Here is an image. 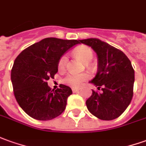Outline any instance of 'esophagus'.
Returning a JSON list of instances; mask_svg holds the SVG:
<instances>
[{
  "mask_svg": "<svg viewBox=\"0 0 146 146\" xmlns=\"http://www.w3.org/2000/svg\"><path fill=\"white\" fill-rule=\"evenodd\" d=\"M79 90H80V89H79V88H72V91H73V93H76V92L79 91Z\"/></svg>",
  "mask_w": 146,
  "mask_h": 146,
  "instance_id": "34e87169",
  "label": "esophagus"
}]
</instances>
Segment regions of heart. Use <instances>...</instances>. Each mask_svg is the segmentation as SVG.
Here are the masks:
<instances>
[{
  "label": "heart",
  "mask_w": 146,
  "mask_h": 146,
  "mask_svg": "<svg viewBox=\"0 0 146 146\" xmlns=\"http://www.w3.org/2000/svg\"><path fill=\"white\" fill-rule=\"evenodd\" d=\"M74 56L85 63H89L93 59V51L88 47H79L76 48L74 52ZM67 62V57L66 56H62L59 60L58 67L59 69L63 70L66 67ZM90 78V75L87 73H82V74H75V73H69L66 75V77L63 79V83L67 86L71 87H79L85 82L86 80Z\"/></svg>",
  "instance_id": "b5f03b06"
}]
</instances>
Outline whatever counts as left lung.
<instances>
[{"label": "left lung", "mask_w": 146, "mask_h": 146, "mask_svg": "<svg viewBox=\"0 0 146 146\" xmlns=\"http://www.w3.org/2000/svg\"><path fill=\"white\" fill-rule=\"evenodd\" d=\"M94 50L98 57L97 74L89 83L102 87V92L92 90L86 100L88 110L101 120L118 117L128 107L133 98L134 71L123 52L96 38L79 40Z\"/></svg>", "instance_id": "left-lung-1"}]
</instances>
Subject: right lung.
Returning a JSON list of instances; mask_svg holds the SVG:
<instances>
[{
    "instance_id": "add662e5",
    "label": "right lung",
    "mask_w": 146,
    "mask_h": 146,
    "mask_svg": "<svg viewBox=\"0 0 146 146\" xmlns=\"http://www.w3.org/2000/svg\"><path fill=\"white\" fill-rule=\"evenodd\" d=\"M78 44L77 40L45 38L29 46L16 58L11 71L14 95L30 117L48 121L64 111L72 90L63 84L51 90L47 81L57 73L62 56Z\"/></svg>"
}]
</instances>
